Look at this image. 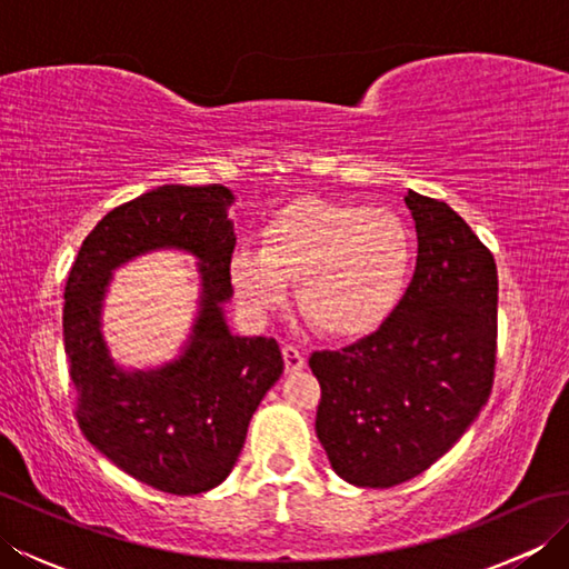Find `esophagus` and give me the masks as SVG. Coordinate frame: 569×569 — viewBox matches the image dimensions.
<instances>
[{"instance_id":"obj_1","label":"esophagus","mask_w":569,"mask_h":569,"mask_svg":"<svg viewBox=\"0 0 569 569\" xmlns=\"http://www.w3.org/2000/svg\"><path fill=\"white\" fill-rule=\"evenodd\" d=\"M283 361H286V371H298L306 367V355L300 352L296 345H286L283 347Z\"/></svg>"}]
</instances>
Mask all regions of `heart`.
Masks as SVG:
<instances>
[{
	"label": "heart",
	"mask_w": 569,
	"mask_h": 569,
	"mask_svg": "<svg viewBox=\"0 0 569 569\" xmlns=\"http://www.w3.org/2000/svg\"><path fill=\"white\" fill-rule=\"evenodd\" d=\"M229 283L263 320L298 278V300L322 332L359 337L393 316L413 271V239L398 217L320 198L296 200L261 227V249L237 247Z\"/></svg>",
	"instance_id": "obj_1"
}]
</instances>
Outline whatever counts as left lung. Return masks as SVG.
<instances>
[{"instance_id": "1", "label": "left lung", "mask_w": 569, "mask_h": 569, "mask_svg": "<svg viewBox=\"0 0 569 569\" xmlns=\"http://www.w3.org/2000/svg\"><path fill=\"white\" fill-rule=\"evenodd\" d=\"M413 281L377 332L312 352L316 432L355 487L389 489L450 450L485 408L497 365L499 278L491 251L450 204L408 190Z\"/></svg>"}]
</instances>
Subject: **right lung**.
Listing matches in <instances>:
<instances>
[{"mask_svg":"<svg viewBox=\"0 0 569 569\" xmlns=\"http://www.w3.org/2000/svg\"><path fill=\"white\" fill-rule=\"evenodd\" d=\"M232 202V190L217 183L143 192L84 237L66 283L63 340L82 435L129 477L176 497L222 485L253 410L283 373L273 337L232 335L224 318L237 241ZM161 248L199 259V316L173 362L124 370L101 332L106 288L119 264Z\"/></svg>","mask_w":569,"mask_h":569,"instance_id":"right-lung-1","label":"right lung"}]
</instances>
